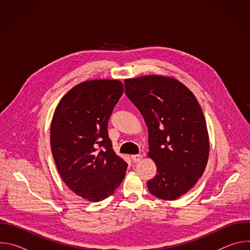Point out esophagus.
Segmentation results:
<instances>
[{"mask_svg":"<svg viewBox=\"0 0 250 250\" xmlns=\"http://www.w3.org/2000/svg\"><path fill=\"white\" fill-rule=\"evenodd\" d=\"M132 162H139L141 159H142V155L141 154H134V155H131L130 156Z\"/></svg>","mask_w":250,"mask_h":250,"instance_id":"34e87169","label":"esophagus"}]
</instances>
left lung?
<instances>
[{"label": "left lung", "instance_id": "1", "mask_svg": "<svg viewBox=\"0 0 250 250\" xmlns=\"http://www.w3.org/2000/svg\"><path fill=\"white\" fill-rule=\"evenodd\" d=\"M125 94L148 128V156L157 174L149 192L172 201L186 194L203 175L209 152L207 125L194 94L181 82L159 75L125 80Z\"/></svg>", "mask_w": 250, "mask_h": 250}]
</instances>
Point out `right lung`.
Segmentation results:
<instances>
[{
    "label": "right lung",
    "instance_id": "1",
    "mask_svg": "<svg viewBox=\"0 0 250 250\" xmlns=\"http://www.w3.org/2000/svg\"><path fill=\"white\" fill-rule=\"evenodd\" d=\"M123 93L119 80L85 81L60 100L52 118L50 146L58 172L70 190L91 202L113 195L125 175L127 164L108 134Z\"/></svg>",
    "mask_w": 250,
    "mask_h": 250
}]
</instances>
